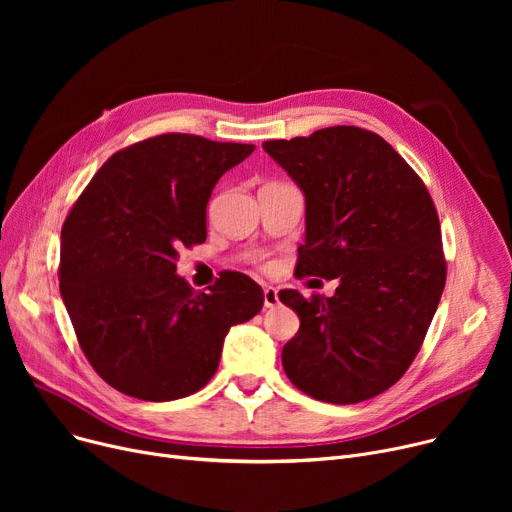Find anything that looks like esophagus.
<instances>
[{
	"label": "esophagus",
	"mask_w": 512,
	"mask_h": 512,
	"mask_svg": "<svg viewBox=\"0 0 512 512\" xmlns=\"http://www.w3.org/2000/svg\"><path fill=\"white\" fill-rule=\"evenodd\" d=\"M278 303H280L278 290H276L274 286H265V288H263V305H265L267 309H274Z\"/></svg>",
	"instance_id": "1"
}]
</instances>
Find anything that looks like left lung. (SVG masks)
<instances>
[{"mask_svg":"<svg viewBox=\"0 0 512 512\" xmlns=\"http://www.w3.org/2000/svg\"><path fill=\"white\" fill-rule=\"evenodd\" d=\"M263 149L305 193L297 278L340 280L334 297L280 290L301 319L282 348L288 380L332 405L378 396L417 357L446 284L436 205L392 145L359 126Z\"/></svg>","mask_w":512,"mask_h":512,"instance_id":"obj_1","label":"left lung"}]
</instances>
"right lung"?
I'll list each match as a JSON object with an SVG mask.
<instances>
[{"instance_id":"right-lung-1","label":"right lung","mask_w":512,"mask_h":512,"mask_svg":"<svg viewBox=\"0 0 512 512\" xmlns=\"http://www.w3.org/2000/svg\"><path fill=\"white\" fill-rule=\"evenodd\" d=\"M255 145L168 132L116 151L62 226L60 292L80 348L103 382L151 402L201 390L228 330L263 307L249 276L207 292L176 276L180 247L207 238L215 182Z\"/></svg>"}]
</instances>
